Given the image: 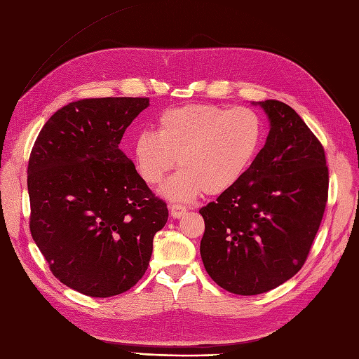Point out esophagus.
Instances as JSON below:
<instances>
[{"label":"esophagus","mask_w":359,"mask_h":359,"mask_svg":"<svg viewBox=\"0 0 359 359\" xmlns=\"http://www.w3.org/2000/svg\"><path fill=\"white\" fill-rule=\"evenodd\" d=\"M186 211H187L186 207L181 205V203H172V205H170V216L173 219L182 217L184 215H186Z\"/></svg>","instance_id":"34e87169"}]
</instances>
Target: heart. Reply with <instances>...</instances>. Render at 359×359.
<instances>
[{"instance_id": "obj_1", "label": "heart", "mask_w": 359, "mask_h": 359, "mask_svg": "<svg viewBox=\"0 0 359 359\" xmlns=\"http://www.w3.org/2000/svg\"><path fill=\"white\" fill-rule=\"evenodd\" d=\"M263 134V121L249 107L182 105L160 114L156 134L143 131L135 137L133 158L148 186L160 184L178 158L181 170L161 195L187 202L202 191L220 195L234 187L255 160Z\"/></svg>"}]
</instances>
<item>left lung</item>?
Listing matches in <instances>:
<instances>
[{
  "label": "left lung",
  "instance_id": "left-lung-1",
  "mask_svg": "<svg viewBox=\"0 0 359 359\" xmlns=\"http://www.w3.org/2000/svg\"><path fill=\"white\" fill-rule=\"evenodd\" d=\"M258 104L270 121L264 148L234 187L199 210L203 267L241 296L266 293L302 269L327 202L322 143L290 105Z\"/></svg>",
  "mask_w": 359,
  "mask_h": 359
}]
</instances>
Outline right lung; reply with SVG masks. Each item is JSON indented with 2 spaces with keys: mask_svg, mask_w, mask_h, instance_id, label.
Here are the masks:
<instances>
[{
  "mask_svg": "<svg viewBox=\"0 0 359 359\" xmlns=\"http://www.w3.org/2000/svg\"><path fill=\"white\" fill-rule=\"evenodd\" d=\"M149 98H90L57 110L28 160L30 231L53 275L86 296L127 292L147 272L152 240L168 222L119 149Z\"/></svg>",
  "mask_w": 359,
  "mask_h": 359,
  "instance_id": "1",
  "label": "right lung"
}]
</instances>
